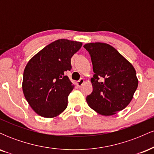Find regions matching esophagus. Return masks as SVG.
<instances>
[{
	"mask_svg": "<svg viewBox=\"0 0 154 154\" xmlns=\"http://www.w3.org/2000/svg\"><path fill=\"white\" fill-rule=\"evenodd\" d=\"M85 82V80L83 79H80L79 81H77V82H76V84H77V85L78 86V87H81V86L83 84H84Z\"/></svg>",
	"mask_w": 154,
	"mask_h": 154,
	"instance_id": "esophagus-1",
	"label": "esophagus"
}]
</instances>
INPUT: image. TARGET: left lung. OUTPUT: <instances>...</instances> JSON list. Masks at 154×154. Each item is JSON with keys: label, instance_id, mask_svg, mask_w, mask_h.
Instances as JSON below:
<instances>
[{"label": "left lung", "instance_id": "obj_1", "mask_svg": "<svg viewBox=\"0 0 154 154\" xmlns=\"http://www.w3.org/2000/svg\"><path fill=\"white\" fill-rule=\"evenodd\" d=\"M84 48L95 73L91 79L93 92L86 98L88 106L103 116L116 114L129 105L138 85L135 68L109 44L90 43Z\"/></svg>", "mask_w": 154, "mask_h": 154}]
</instances>
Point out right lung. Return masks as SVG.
Wrapping results in <instances>:
<instances>
[{"label": "right lung", "mask_w": 154, "mask_h": 154, "mask_svg": "<svg viewBox=\"0 0 154 154\" xmlns=\"http://www.w3.org/2000/svg\"><path fill=\"white\" fill-rule=\"evenodd\" d=\"M81 42L59 39L43 48L26 63L22 91L35 113L54 118L66 109L74 85L65 72L72 69L71 58L82 47Z\"/></svg>", "instance_id": "right-lung-1"}]
</instances>
